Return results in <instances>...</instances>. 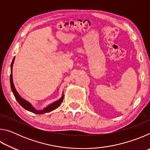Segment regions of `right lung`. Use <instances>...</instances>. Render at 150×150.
<instances>
[{
  "label": "right lung",
  "instance_id": "right-lung-1",
  "mask_svg": "<svg viewBox=\"0 0 150 150\" xmlns=\"http://www.w3.org/2000/svg\"><path fill=\"white\" fill-rule=\"evenodd\" d=\"M14 62V58L13 59V60H12V63H11V76H10V81H11V87L12 91L15 96V98H16V100L18 101V103L24 108L26 109V110H28L30 112H32L34 113V114H37V115H42V114L50 112L54 110H55V109H56L57 108L59 107V105H61V103H62V101L63 100V97H64L63 95H62V97H61L59 100H57V101H55V102L53 103L52 104H51V105L47 106V107H45L44 109H43V110H35V109L32 106L31 104H30L29 102H28L27 100H24V98H22L21 96H20L19 94L18 93V92L16 91V88H15V87H14L13 80H12V66H13Z\"/></svg>",
  "mask_w": 150,
  "mask_h": 150
}]
</instances>
